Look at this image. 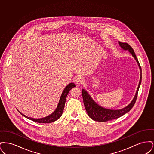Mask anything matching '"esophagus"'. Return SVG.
Returning a JSON list of instances; mask_svg holds the SVG:
<instances>
[{
  "label": "esophagus",
  "instance_id": "1",
  "mask_svg": "<svg viewBox=\"0 0 154 154\" xmlns=\"http://www.w3.org/2000/svg\"><path fill=\"white\" fill-rule=\"evenodd\" d=\"M84 82V79L83 77L79 76L78 77L76 78L75 79V83L77 84H83Z\"/></svg>",
  "mask_w": 154,
  "mask_h": 154
}]
</instances>
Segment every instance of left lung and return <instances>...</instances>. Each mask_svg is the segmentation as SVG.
Segmentation results:
<instances>
[{
	"label": "left lung",
	"mask_w": 154,
	"mask_h": 154,
	"mask_svg": "<svg viewBox=\"0 0 154 154\" xmlns=\"http://www.w3.org/2000/svg\"><path fill=\"white\" fill-rule=\"evenodd\" d=\"M119 44L120 46L125 50H128L129 52L132 54V56L136 60L138 65L140 67V69L141 70V77L140 80L139 87L137 89L136 95L134 97V99H133L132 102L128 106L125 107L121 110H109L106 109L102 107L101 106H99L97 104H96L91 98V97L88 94V92L84 89H82V95L83 98V102L85 107L86 111L87 112L88 116L91 118H92L93 120L96 121H99L100 122H106L108 121H111L114 119H117L125 114L129 112L131 110L133 106L134 105L137 97L138 95V91L139 89L140 85L141 82V67L140 66L139 60L136 57V55L134 52L133 49L132 47L129 45L127 43H122L121 42H119Z\"/></svg>",
	"instance_id": "8db88e82"
}]
</instances>
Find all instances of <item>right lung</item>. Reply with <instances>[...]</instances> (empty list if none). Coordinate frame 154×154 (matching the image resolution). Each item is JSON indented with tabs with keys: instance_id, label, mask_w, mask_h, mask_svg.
Instances as JSON below:
<instances>
[{
	"instance_id": "obj_1",
	"label": "right lung",
	"mask_w": 154,
	"mask_h": 154,
	"mask_svg": "<svg viewBox=\"0 0 154 154\" xmlns=\"http://www.w3.org/2000/svg\"><path fill=\"white\" fill-rule=\"evenodd\" d=\"M74 87H75V85L74 83L72 82V83H70L66 88H65V89L63 90V91L62 94V95L60 96L57 109L55 110V111L53 113H52L49 116H47L46 117L43 118H40V119H35V118H32L28 117L27 116H25V115L22 114V113H21V112H20V114H21L22 116H24L25 117L28 118L30 120H32L34 122H38V123L48 124V123H51L54 121H55L61 117L63 111L64 109V107H65L66 96L67 95L68 93L69 92L70 90H71V89L73 88Z\"/></svg>"
}]
</instances>
